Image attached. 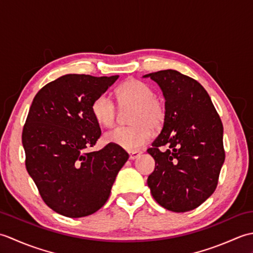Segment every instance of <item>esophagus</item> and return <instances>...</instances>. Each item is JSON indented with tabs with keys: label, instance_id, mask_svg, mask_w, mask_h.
<instances>
[{
	"label": "esophagus",
	"instance_id": "1",
	"mask_svg": "<svg viewBox=\"0 0 253 253\" xmlns=\"http://www.w3.org/2000/svg\"><path fill=\"white\" fill-rule=\"evenodd\" d=\"M141 151H130L129 152V159L130 160H135L137 158H139L141 155Z\"/></svg>",
	"mask_w": 253,
	"mask_h": 253
}]
</instances>
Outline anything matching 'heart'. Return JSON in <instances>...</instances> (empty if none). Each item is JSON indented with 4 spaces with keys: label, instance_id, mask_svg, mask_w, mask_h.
I'll return each mask as SVG.
<instances>
[{
    "label": "heart",
    "instance_id": "obj_1",
    "mask_svg": "<svg viewBox=\"0 0 253 253\" xmlns=\"http://www.w3.org/2000/svg\"><path fill=\"white\" fill-rule=\"evenodd\" d=\"M115 94L120 107L132 106L131 126L116 127L106 132L107 142L128 151H136L143 147L160 130L166 121L164 102L154 96L153 89L138 79H128L118 85ZM91 113L94 120L104 127H111L117 118V107L106 94H100L92 101Z\"/></svg>",
    "mask_w": 253,
    "mask_h": 253
}]
</instances>
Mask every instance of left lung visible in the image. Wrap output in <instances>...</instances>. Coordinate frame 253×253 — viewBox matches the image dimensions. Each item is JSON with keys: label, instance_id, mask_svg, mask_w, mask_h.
I'll use <instances>...</instances> for the list:
<instances>
[{"label": "left lung", "instance_id": "8db88e82", "mask_svg": "<svg viewBox=\"0 0 253 253\" xmlns=\"http://www.w3.org/2000/svg\"><path fill=\"white\" fill-rule=\"evenodd\" d=\"M163 91L166 121L148 149L155 169L151 195L173 212L198 208L216 189L225 160L223 124L211 98L193 78L173 69L146 75Z\"/></svg>", "mask_w": 253, "mask_h": 253}]
</instances>
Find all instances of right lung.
Masks as SVG:
<instances>
[{"label": "right lung", "instance_id": "add662e5", "mask_svg": "<svg viewBox=\"0 0 253 253\" xmlns=\"http://www.w3.org/2000/svg\"><path fill=\"white\" fill-rule=\"evenodd\" d=\"M117 78L65 75L32 101L21 135L26 169L42 200L64 216H88L103 207L129 158L113 143L88 151L101 136L91 104Z\"/></svg>", "mask_w": 253, "mask_h": 253}]
</instances>
